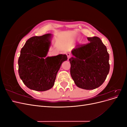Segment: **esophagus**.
<instances>
[{
    "instance_id": "1",
    "label": "esophagus",
    "mask_w": 127,
    "mask_h": 127,
    "mask_svg": "<svg viewBox=\"0 0 127 127\" xmlns=\"http://www.w3.org/2000/svg\"><path fill=\"white\" fill-rule=\"evenodd\" d=\"M66 55H67V57H68V59H69V58H70L71 57V55L70 54V53H67Z\"/></svg>"
}]
</instances>
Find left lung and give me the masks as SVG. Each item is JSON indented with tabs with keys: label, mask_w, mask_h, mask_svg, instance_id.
<instances>
[{
	"label": "left lung",
	"mask_w": 127,
	"mask_h": 127,
	"mask_svg": "<svg viewBox=\"0 0 127 127\" xmlns=\"http://www.w3.org/2000/svg\"><path fill=\"white\" fill-rule=\"evenodd\" d=\"M90 42L77 45L69 59L70 75L76 86L94 90L105 81L110 70L109 55L106 46L97 36L87 37Z\"/></svg>",
	"instance_id": "obj_1"
}]
</instances>
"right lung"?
<instances>
[{
	"instance_id": "right-lung-1",
	"label": "right lung",
	"mask_w": 127,
	"mask_h": 127,
	"mask_svg": "<svg viewBox=\"0 0 127 127\" xmlns=\"http://www.w3.org/2000/svg\"><path fill=\"white\" fill-rule=\"evenodd\" d=\"M52 34L33 36L27 40L18 60V73L25 85L31 90L45 91L54 85L57 72L66 55L47 57Z\"/></svg>"
}]
</instances>
